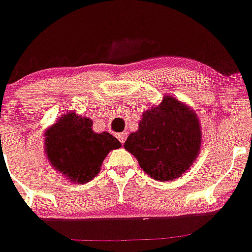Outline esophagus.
I'll return each instance as SVG.
<instances>
[{"instance_id":"34e87169","label":"esophagus","mask_w":252,"mask_h":252,"mask_svg":"<svg viewBox=\"0 0 252 252\" xmlns=\"http://www.w3.org/2000/svg\"><path fill=\"white\" fill-rule=\"evenodd\" d=\"M126 137H128V132H121V134L117 135L118 141H120L121 143H124V142H126Z\"/></svg>"}]
</instances>
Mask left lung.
<instances>
[{"instance_id": "1", "label": "left lung", "mask_w": 252, "mask_h": 252, "mask_svg": "<svg viewBox=\"0 0 252 252\" xmlns=\"http://www.w3.org/2000/svg\"><path fill=\"white\" fill-rule=\"evenodd\" d=\"M201 124L196 113L180 99L164 96L142 115L138 130L124 148L151 178L170 181L191 166L201 149Z\"/></svg>"}]
</instances>
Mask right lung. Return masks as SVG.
I'll use <instances>...</instances> for the list:
<instances>
[{
  "instance_id": "right-lung-1",
  "label": "right lung",
  "mask_w": 252,
  "mask_h": 252,
  "mask_svg": "<svg viewBox=\"0 0 252 252\" xmlns=\"http://www.w3.org/2000/svg\"><path fill=\"white\" fill-rule=\"evenodd\" d=\"M44 149L55 170L75 183H87L99 172L109 151L121 148L109 132L96 134L93 121L74 111L62 115L45 131Z\"/></svg>"
}]
</instances>
